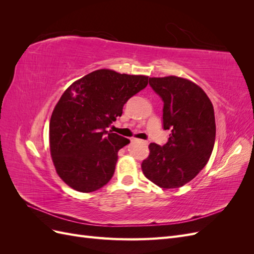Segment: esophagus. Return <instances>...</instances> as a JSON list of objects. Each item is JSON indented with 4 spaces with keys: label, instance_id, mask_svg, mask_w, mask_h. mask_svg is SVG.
Listing matches in <instances>:
<instances>
[{
    "label": "esophagus",
    "instance_id": "esophagus-1",
    "mask_svg": "<svg viewBox=\"0 0 254 254\" xmlns=\"http://www.w3.org/2000/svg\"><path fill=\"white\" fill-rule=\"evenodd\" d=\"M131 142H142V143H145L144 141H142V140H137V139H132V140H131Z\"/></svg>",
    "mask_w": 254,
    "mask_h": 254
}]
</instances>
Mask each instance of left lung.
<instances>
[{
  "instance_id": "1",
  "label": "left lung",
  "mask_w": 254,
  "mask_h": 254,
  "mask_svg": "<svg viewBox=\"0 0 254 254\" xmlns=\"http://www.w3.org/2000/svg\"><path fill=\"white\" fill-rule=\"evenodd\" d=\"M149 84L162 99L163 128L171 134L163 146L149 144L142 171L160 188H180L195 178L212 155L216 135L213 105L204 91L188 79L152 77Z\"/></svg>"
}]
</instances>
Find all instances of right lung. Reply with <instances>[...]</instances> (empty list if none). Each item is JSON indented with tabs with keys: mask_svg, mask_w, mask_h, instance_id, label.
<instances>
[{
	"mask_svg": "<svg viewBox=\"0 0 254 254\" xmlns=\"http://www.w3.org/2000/svg\"><path fill=\"white\" fill-rule=\"evenodd\" d=\"M147 83V76L103 68L74 81L61 95L50 122V148L68 187L90 193L110 181L118 152L130 141L106 129Z\"/></svg>",
	"mask_w": 254,
	"mask_h": 254,
	"instance_id": "1",
	"label": "right lung"
}]
</instances>
